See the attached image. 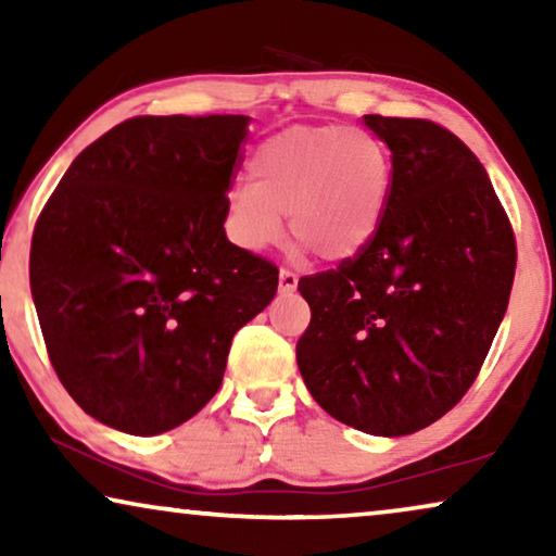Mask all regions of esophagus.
<instances>
[{
    "label": "esophagus",
    "mask_w": 556,
    "mask_h": 556,
    "mask_svg": "<svg viewBox=\"0 0 556 556\" xmlns=\"http://www.w3.org/2000/svg\"><path fill=\"white\" fill-rule=\"evenodd\" d=\"M295 286H299V276H295V273L288 270V268L280 270V276H278L280 293H293Z\"/></svg>",
    "instance_id": "obj_1"
}]
</instances>
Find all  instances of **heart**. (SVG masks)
Segmentation results:
<instances>
[{
    "instance_id": "1",
    "label": "heart",
    "mask_w": 556,
    "mask_h": 556,
    "mask_svg": "<svg viewBox=\"0 0 556 556\" xmlns=\"http://www.w3.org/2000/svg\"><path fill=\"white\" fill-rule=\"evenodd\" d=\"M255 181L232 187L227 232L263 253L283 238L286 215L303 248L346 261L375 240L392 192L390 149L375 134L346 126H293L257 147Z\"/></svg>"
}]
</instances>
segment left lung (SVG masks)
I'll return each instance as SVG.
<instances>
[{
    "instance_id": "left-lung-1",
    "label": "left lung",
    "mask_w": 556,
    "mask_h": 556,
    "mask_svg": "<svg viewBox=\"0 0 556 556\" xmlns=\"http://www.w3.org/2000/svg\"><path fill=\"white\" fill-rule=\"evenodd\" d=\"M392 151L375 240L303 276L295 359L311 397L369 435L440 420L476 382L506 314L516 238L478 156L428 118L364 116Z\"/></svg>"
}]
</instances>
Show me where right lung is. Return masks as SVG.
I'll return each instance as SVG.
<instances>
[{"mask_svg":"<svg viewBox=\"0 0 556 556\" xmlns=\"http://www.w3.org/2000/svg\"><path fill=\"white\" fill-rule=\"evenodd\" d=\"M248 116H136L83 149L33 232L52 369L98 422L159 435L223 384L278 268L225 235Z\"/></svg>","mask_w":556,"mask_h":556,"instance_id":"add662e5","label":"right lung"}]
</instances>
